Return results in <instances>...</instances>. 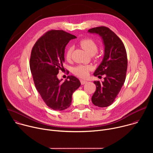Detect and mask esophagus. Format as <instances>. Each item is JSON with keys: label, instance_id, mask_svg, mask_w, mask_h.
<instances>
[{"label": "esophagus", "instance_id": "34e87169", "mask_svg": "<svg viewBox=\"0 0 153 153\" xmlns=\"http://www.w3.org/2000/svg\"><path fill=\"white\" fill-rule=\"evenodd\" d=\"M80 82H81V84L82 85H84V84H86V83H87V81H86V80H80Z\"/></svg>", "mask_w": 153, "mask_h": 153}]
</instances>
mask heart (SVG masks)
Masks as SVG:
<instances>
[{"mask_svg": "<svg viewBox=\"0 0 153 153\" xmlns=\"http://www.w3.org/2000/svg\"><path fill=\"white\" fill-rule=\"evenodd\" d=\"M80 47L90 55H94L97 51V46L94 41L91 39H83L80 42ZM73 49L70 47L67 49L66 52V57L70 59L71 57ZM91 67L86 65H79L74 69V73L82 78L86 77L88 74V71Z\"/></svg>", "mask_w": 153, "mask_h": 153, "instance_id": "b5f03b06", "label": "heart"}]
</instances>
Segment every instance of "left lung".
I'll return each instance as SVG.
<instances>
[{
    "label": "left lung",
    "mask_w": 153,
    "mask_h": 153,
    "mask_svg": "<svg viewBox=\"0 0 153 153\" xmlns=\"http://www.w3.org/2000/svg\"><path fill=\"white\" fill-rule=\"evenodd\" d=\"M88 33L100 36L104 45L102 61L94 73V76L98 77L104 75V80L94 82L96 90L91 100L96 106L106 107L113 103L125 82L128 64L126 52L120 38L108 28L96 27L90 29Z\"/></svg>",
    "instance_id": "8db88e82"
}]
</instances>
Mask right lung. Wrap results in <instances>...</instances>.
<instances>
[{
	"label": "right lung",
	"mask_w": 153,
	"mask_h": 153,
	"mask_svg": "<svg viewBox=\"0 0 153 153\" xmlns=\"http://www.w3.org/2000/svg\"><path fill=\"white\" fill-rule=\"evenodd\" d=\"M76 38L63 30H51L36 42L31 51L30 67L36 88L47 105L56 111L71 105L72 95L81 85L74 76L63 82L57 77L63 68L65 47Z\"/></svg>",
	"instance_id": "right-lung-1"
}]
</instances>
